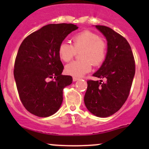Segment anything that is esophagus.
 Wrapping results in <instances>:
<instances>
[{"label": "esophagus", "instance_id": "obj_1", "mask_svg": "<svg viewBox=\"0 0 149 149\" xmlns=\"http://www.w3.org/2000/svg\"><path fill=\"white\" fill-rule=\"evenodd\" d=\"M79 79V78H78V77H73V81H78Z\"/></svg>", "mask_w": 149, "mask_h": 149}]
</instances>
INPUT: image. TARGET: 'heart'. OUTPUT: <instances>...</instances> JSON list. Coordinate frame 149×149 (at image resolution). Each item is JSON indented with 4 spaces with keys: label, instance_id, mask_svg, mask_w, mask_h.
Instances as JSON below:
<instances>
[{
    "label": "heart",
    "instance_id": "heart-1",
    "mask_svg": "<svg viewBox=\"0 0 149 149\" xmlns=\"http://www.w3.org/2000/svg\"><path fill=\"white\" fill-rule=\"evenodd\" d=\"M73 45L62 42L58 47L59 58L68 63L73 59L76 51L80 52V61H73L65 66V72L74 77H81L91 70L93 65H101L107 53V44L104 39L89 30H84L73 35Z\"/></svg>",
    "mask_w": 149,
    "mask_h": 149
}]
</instances>
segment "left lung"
<instances>
[{
    "mask_svg": "<svg viewBox=\"0 0 149 149\" xmlns=\"http://www.w3.org/2000/svg\"><path fill=\"white\" fill-rule=\"evenodd\" d=\"M96 27L105 36L107 53L100 68L93 74L104 79L87 81L84 103L88 110L100 118H107L118 112L128 97L136 72L131 47L125 37L111 28Z\"/></svg>",
    "mask_w": 149,
    "mask_h": 149,
    "instance_id": "1",
    "label": "left lung"
}]
</instances>
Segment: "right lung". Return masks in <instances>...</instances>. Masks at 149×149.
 Masks as SVG:
<instances>
[{
	"label": "right lung",
	"instance_id": "right-lung-1",
	"mask_svg": "<svg viewBox=\"0 0 149 149\" xmlns=\"http://www.w3.org/2000/svg\"><path fill=\"white\" fill-rule=\"evenodd\" d=\"M73 24H50L27 36L16 55L13 75L21 102L30 113L46 118L55 114L63 102V90L71 84L58 47L77 29Z\"/></svg>",
	"mask_w": 149,
	"mask_h": 149
}]
</instances>
